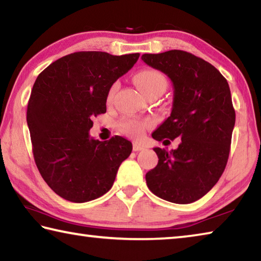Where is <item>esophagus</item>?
I'll return each instance as SVG.
<instances>
[{"label":"esophagus","mask_w":261,"mask_h":261,"mask_svg":"<svg viewBox=\"0 0 261 261\" xmlns=\"http://www.w3.org/2000/svg\"><path fill=\"white\" fill-rule=\"evenodd\" d=\"M144 148H145L144 145L137 143V141H135L134 143V151H141V149H144Z\"/></svg>","instance_id":"esophagus-1"}]
</instances>
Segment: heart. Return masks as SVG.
I'll list each match as a JSON object with an SVG mask.
<instances>
[{"label":"heart","instance_id":"1","mask_svg":"<svg viewBox=\"0 0 261 261\" xmlns=\"http://www.w3.org/2000/svg\"><path fill=\"white\" fill-rule=\"evenodd\" d=\"M135 83L138 86L139 90L143 92L144 95H146L151 91L160 90L163 91L166 87V79L160 72L155 71V70L145 69L140 70L139 72L136 73L135 76ZM118 88V84H113L108 90L107 93V102H112L114 99V95L116 93ZM148 121H140V120H126L123 121L120 124V129L124 134L138 138L144 134V131L149 126Z\"/></svg>","mask_w":261,"mask_h":261}]
</instances>
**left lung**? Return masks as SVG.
<instances>
[{
    "label": "left lung",
    "instance_id": "1",
    "mask_svg": "<svg viewBox=\"0 0 261 261\" xmlns=\"http://www.w3.org/2000/svg\"><path fill=\"white\" fill-rule=\"evenodd\" d=\"M141 60L167 74L174 88L170 116L152 137L182 139L170 152L153 148L159 162L146 174L147 187L161 199L190 204L204 197L226 168L236 116L230 88L218 69L191 53L174 49Z\"/></svg>",
    "mask_w": 261,
    "mask_h": 261
}]
</instances>
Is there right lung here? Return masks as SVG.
Listing matches in <instances>:
<instances>
[{"label": "right lung", "instance_id": "right-lung-1", "mask_svg": "<svg viewBox=\"0 0 261 261\" xmlns=\"http://www.w3.org/2000/svg\"><path fill=\"white\" fill-rule=\"evenodd\" d=\"M138 59V53L78 51L53 62L35 81L26 114L34 161L48 187L65 200L103 196L131 154V141L123 137L100 141L88 132L92 120L106 113L110 86Z\"/></svg>", "mask_w": 261, "mask_h": 261}]
</instances>
